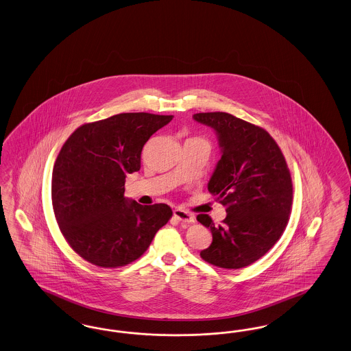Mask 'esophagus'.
I'll use <instances>...</instances> for the list:
<instances>
[{"instance_id":"34e87169","label":"esophagus","mask_w":351,"mask_h":351,"mask_svg":"<svg viewBox=\"0 0 351 351\" xmlns=\"http://www.w3.org/2000/svg\"><path fill=\"white\" fill-rule=\"evenodd\" d=\"M173 217L182 223H193L196 221L195 215L188 213V211L182 210V209H175L173 210Z\"/></svg>"}]
</instances>
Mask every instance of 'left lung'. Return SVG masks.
I'll list each match as a JSON object with an SVG mask.
<instances>
[{"label":"left lung","mask_w":351,"mask_h":351,"mask_svg":"<svg viewBox=\"0 0 351 351\" xmlns=\"http://www.w3.org/2000/svg\"><path fill=\"white\" fill-rule=\"evenodd\" d=\"M193 119L217 133L222 156L208 189L227 213L218 227L208 214L197 215L213 235L210 247L199 254L215 267H248L277 243L289 222L293 182L287 163L260 126L226 112L196 113Z\"/></svg>","instance_id":"1"}]
</instances>
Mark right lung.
I'll use <instances>...</instances> for the list:
<instances>
[{
	"label": "right lung",
	"mask_w": 351,
	"mask_h": 351,
	"mask_svg": "<svg viewBox=\"0 0 351 351\" xmlns=\"http://www.w3.org/2000/svg\"><path fill=\"white\" fill-rule=\"evenodd\" d=\"M172 114L120 113L80 126L57 156L52 205L73 251L100 267L133 263L172 217L166 204L142 206L124 197L125 178L141 169L143 145Z\"/></svg>",
	"instance_id": "add662e5"
}]
</instances>
